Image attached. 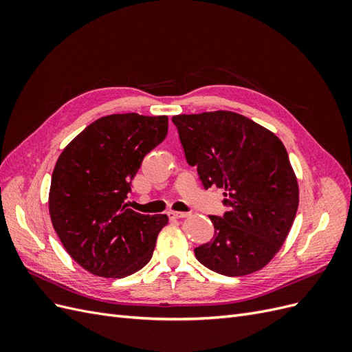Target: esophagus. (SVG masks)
<instances>
[{"instance_id": "34e87169", "label": "esophagus", "mask_w": 352, "mask_h": 352, "mask_svg": "<svg viewBox=\"0 0 352 352\" xmlns=\"http://www.w3.org/2000/svg\"><path fill=\"white\" fill-rule=\"evenodd\" d=\"M189 214L188 212H182V211H168V217L170 219H185Z\"/></svg>"}]
</instances>
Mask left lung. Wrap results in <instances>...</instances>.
<instances>
[{"label": "left lung", "instance_id": "left-lung-1", "mask_svg": "<svg viewBox=\"0 0 352 352\" xmlns=\"http://www.w3.org/2000/svg\"><path fill=\"white\" fill-rule=\"evenodd\" d=\"M186 162L206 189H223V217L210 216L214 238L195 248L197 260L225 276H245L269 264L296 216L300 189L282 141L233 111L179 114Z\"/></svg>", "mask_w": 352, "mask_h": 352}]
</instances>
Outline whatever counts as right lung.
Returning a JSON list of instances; mask_svg holds the SVG:
<instances>
[{
	"instance_id": "obj_1",
	"label": "right lung",
	"mask_w": 352,
	"mask_h": 352,
	"mask_svg": "<svg viewBox=\"0 0 352 352\" xmlns=\"http://www.w3.org/2000/svg\"><path fill=\"white\" fill-rule=\"evenodd\" d=\"M167 129V116H105L60 154L50 217L63 247L89 273L122 279L151 260L168 217L141 214L124 199L144 157L164 141Z\"/></svg>"
}]
</instances>
